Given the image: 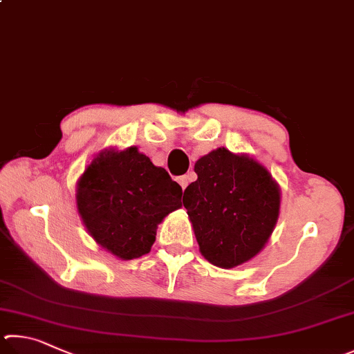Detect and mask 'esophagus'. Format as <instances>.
Here are the masks:
<instances>
[{
	"instance_id": "1",
	"label": "esophagus",
	"mask_w": 354,
	"mask_h": 354,
	"mask_svg": "<svg viewBox=\"0 0 354 354\" xmlns=\"http://www.w3.org/2000/svg\"><path fill=\"white\" fill-rule=\"evenodd\" d=\"M193 178H194L193 174H187V176H182V177H178V178H177V182L180 183L182 189H185V188L188 187V183H189V182H193Z\"/></svg>"
}]
</instances>
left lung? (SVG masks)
<instances>
[{"instance_id": "left-lung-1", "label": "left lung", "mask_w": 354, "mask_h": 354, "mask_svg": "<svg viewBox=\"0 0 354 354\" xmlns=\"http://www.w3.org/2000/svg\"><path fill=\"white\" fill-rule=\"evenodd\" d=\"M197 180L183 207L202 255L218 268H234L261 252L280 212V189L266 167L219 147L197 160Z\"/></svg>"}]
</instances>
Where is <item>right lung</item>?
<instances>
[{"label":"right lung","instance_id":"add662e5","mask_svg":"<svg viewBox=\"0 0 354 354\" xmlns=\"http://www.w3.org/2000/svg\"><path fill=\"white\" fill-rule=\"evenodd\" d=\"M182 188L136 147L105 151L77 183V208L97 244L121 259L146 255L157 225L182 207Z\"/></svg>","mask_w":354,"mask_h":354}]
</instances>
